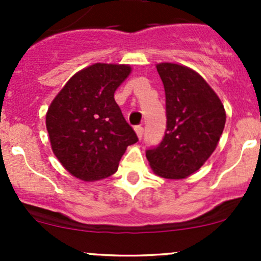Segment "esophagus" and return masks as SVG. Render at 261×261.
<instances>
[{
    "label": "esophagus",
    "mask_w": 261,
    "mask_h": 261,
    "mask_svg": "<svg viewBox=\"0 0 261 261\" xmlns=\"http://www.w3.org/2000/svg\"><path fill=\"white\" fill-rule=\"evenodd\" d=\"M135 133H136V135H138V138L141 139V138H143V135H144V128L141 127V126H136Z\"/></svg>",
    "instance_id": "obj_1"
}]
</instances>
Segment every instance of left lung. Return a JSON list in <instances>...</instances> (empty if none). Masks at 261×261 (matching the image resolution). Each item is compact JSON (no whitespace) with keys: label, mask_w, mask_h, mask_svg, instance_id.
Here are the masks:
<instances>
[{"label":"left lung","mask_w":261,"mask_h":261,"mask_svg":"<svg viewBox=\"0 0 261 261\" xmlns=\"http://www.w3.org/2000/svg\"><path fill=\"white\" fill-rule=\"evenodd\" d=\"M165 91L167 130L162 143L146 150L152 172L167 179L189 177L215 151L226 122L221 99L193 69L159 63Z\"/></svg>","instance_id":"1"}]
</instances>
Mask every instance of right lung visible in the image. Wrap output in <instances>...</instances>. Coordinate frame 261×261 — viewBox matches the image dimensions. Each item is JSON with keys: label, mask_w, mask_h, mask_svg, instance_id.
Masks as SVG:
<instances>
[{"label": "right lung", "mask_w": 261, "mask_h": 261, "mask_svg": "<svg viewBox=\"0 0 261 261\" xmlns=\"http://www.w3.org/2000/svg\"><path fill=\"white\" fill-rule=\"evenodd\" d=\"M130 65L96 63L75 73L50 103L46 130L53 152L84 181L110 177L128 145L139 140L116 103Z\"/></svg>", "instance_id": "obj_1"}]
</instances>
